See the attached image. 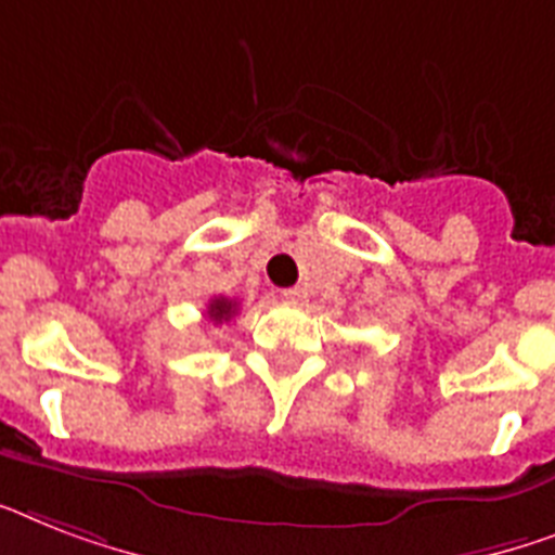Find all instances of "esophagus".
<instances>
[{"label":"esophagus","mask_w":555,"mask_h":555,"mask_svg":"<svg viewBox=\"0 0 555 555\" xmlns=\"http://www.w3.org/2000/svg\"><path fill=\"white\" fill-rule=\"evenodd\" d=\"M282 296H285L287 301H293V305H305V301H308V291H305V287H299V285L287 287Z\"/></svg>","instance_id":"1"}]
</instances>
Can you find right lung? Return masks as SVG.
<instances>
[{"label": "right lung", "mask_w": 555, "mask_h": 555, "mask_svg": "<svg viewBox=\"0 0 555 555\" xmlns=\"http://www.w3.org/2000/svg\"><path fill=\"white\" fill-rule=\"evenodd\" d=\"M236 313H238V301L228 299V296H216V299H210V305H207V319L216 324L231 322Z\"/></svg>", "instance_id": "add662e5"}]
</instances>
